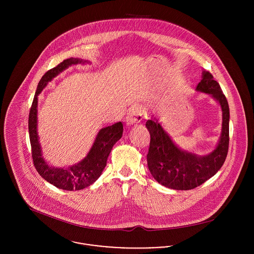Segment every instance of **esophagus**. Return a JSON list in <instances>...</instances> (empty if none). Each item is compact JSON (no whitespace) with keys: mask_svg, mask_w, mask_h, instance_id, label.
I'll use <instances>...</instances> for the list:
<instances>
[{"mask_svg":"<svg viewBox=\"0 0 254 254\" xmlns=\"http://www.w3.org/2000/svg\"><path fill=\"white\" fill-rule=\"evenodd\" d=\"M143 118V110L140 107H133L129 109L126 115V122L128 125L139 123Z\"/></svg>","mask_w":254,"mask_h":254,"instance_id":"1","label":"esophagus"}]
</instances>
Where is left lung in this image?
Returning a JSON list of instances; mask_svg holds the SVG:
<instances>
[{"instance_id":"obj_1","label":"left lung","mask_w":254,"mask_h":254,"mask_svg":"<svg viewBox=\"0 0 254 254\" xmlns=\"http://www.w3.org/2000/svg\"><path fill=\"white\" fill-rule=\"evenodd\" d=\"M195 90L210 95L222 111L221 135L211 152L196 154L182 149L155 117H151L145 123L150 135L146 155L148 170L155 181L172 190H191L207 181L220 170L228 153L230 109L219 83L211 73L202 71L201 80Z\"/></svg>"}]
</instances>
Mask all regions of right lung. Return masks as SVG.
<instances>
[{
	"label": "right lung",
	"mask_w": 254,
	"mask_h": 254,
	"mask_svg": "<svg viewBox=\"0 0 254 254\" xmlns=\"http://www.w3.org/2000/svg\"><path fill=\"white\" fill-rule=\"evenodd\" d=\"M79 64H89L88 61L70 58L64 60L58 66L50 69L41 78L37 86L36 93L29 112L28 130L32 148V157L38 173L50 184L65 190H83L99 179L108 161L112 146L119 141L123 134V124L114 123L111 126L102 128L91 146L87 155L78 163L68 167H56L45 159L38 135V96L43 89L60 73L71 65Z\"/></svg>",
	"instance_id": "add662e5"
}]
</instances>
